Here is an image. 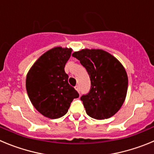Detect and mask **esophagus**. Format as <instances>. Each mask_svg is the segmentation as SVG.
Wrapping results in <instances>:
<instances>
[{
    "mask_svg": "<svg viewBox=\"0 0 154 154\" xmlns=\"http://www.w3.org/2000/svg\"><path fill=\"white\" fill-rule=\"evenodd\" d=\"M75 90L77 91V92H80V88H79V85H76L75 86Z\"/></svg>",
    "mask_w": 154,
    "mask_h": 154,
    "instance_id": "1",
    "label": "esophagus"
}]
</instances>
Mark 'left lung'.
<instances>
[{
	"mask_svg": "<svg viewBox=\"0 0 154 154\" xmlns=\"http://www.w3.org/2000/svg\"><path fill=\"white\" fill-rule=\"evenodd\" d=\"M72 56L80 61L90 78V90L81 97L87 115L96 119L115 115L127 92L128 77L123 65L101 49H82Z\"/></svg>",
	"mask_w": 154,
	"mask_h": 154,
	"instance_id": "obj_1",
	"label": "left lung"
}]
</instances>
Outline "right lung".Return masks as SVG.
<instances>
[{"label":"right lung","mask_w":154,"mask_h":154,"mask_svg":"<svg viewBox=\"0 0 154 154\" xmlns=\"http://www.w3.org/2000/svg\"><path fill=\"white\" fill-rule=\"evenodd\" d=\"M72 48L55 47L44 53L27 74L26 89L31 103L41 114L58 119L67 113L71 103L79 96L68 82L65 66Z\"/></svg>","instance_id":"obj_1"}]
</instances>
